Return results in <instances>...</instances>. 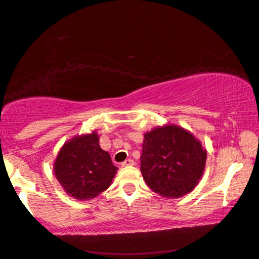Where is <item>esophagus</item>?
Returning <instances> with one entry per match:
<instances>
[{"mask_svg":"<svg viewBox=\"0 0 259 259\" xmlns=\"http://www.w3.org/2000/svg\"><path fill=\"white\" fill-rule=\"evenodd\" d=\"M133 165H135V161L133 159H126L125 161L122 162L123 167H128V166H133Z\"/></svg>","mask_w":259,"mask_h":259,"instance_id":"obj_1","label":"esophagus"}]
</instances>
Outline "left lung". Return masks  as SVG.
Masks as SVG:
<instances>
[{
    "instance_id": "obj_1",
    "label": "left lung",
    "mask_w": 259,
    "mask_h": 259,
    "mask_svg": "<svg viewBox=\"0 0 259 259\" xmlns=\"http://www.w3.org/2000/svg\"><path fill=\"white\" fill-rule=\"evenodd\" d=\"M206 151L194 135L180 126L165 125L145 134L141 170L157 194L178 198L190 192L202 178Z\"/></svg>"
}]
</instances>
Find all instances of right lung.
<instances>
[{
  "label": "right lung",
  "mask_w": 259,
  "mask_h": 259,
  "mask_svg": "<svg viewBox=\"0 0 259 259\" xmlns=\"http://www.w3.org/2000/svg\"><path fill=\"white\" fill-rule=\"evenodd\" d=\"M116 170L108 152L100 147L97 133L65 143L54 163L57 181L69 196L80 200L105 191Z\"/></svg>",
  "instance_id": "right-lung-1"
}]
</instances>
